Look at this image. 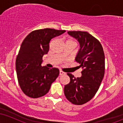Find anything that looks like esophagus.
Listing matches in <instances>:
<instances>
[{
    "label": "esophagus",
    "instance_id": "esophagus-1",
    "mask_svg": "<svg viewBox=\"0 0 123 123\" xmlns=\"http://www.w3.org/2000/svg\"><path fill=\"white\" fill-rule=\"evenodd\" d=\"M65 74V73L63 72L62 71V70H60V76L63 75V74Z\"/></svg>",
    "mask_w": 123,
    "mask_h": 123
}]
</instances>
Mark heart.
I'll return each instance as SVG.
<instances>
[{
    "instance_id": "obj_1",
    "label": "heart",
    "mask_w": 123,
    "mask_h": 123,
    "mask_svg": "<svg viewBox=\"0 0 123 123\" xmlns=\"http://www.w3.org/2000/svg\"><path fill=\"white\" fill-rule=\"evenodd\" d=\"M69 41H71V42H74V41H73V40H69L68 42H69Z\"/></svg>"
}]
</instances>
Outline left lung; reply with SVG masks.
Returning a JSON list of instances; mask_svg holds the SVG:
<instances>
[{"label":"left lung","mask_w":123,"mask_h":123,"mask_svg":"<svg viewBox=\"0 0 123 123\" xmlns=\"http://www.w3.org/2000/svg\"><path fill=\"white\" fill-rule=\"evenodd\" d=\"M68 33L79 42L80 49L75 60L83 70L80 77L67 73L70 82L65 86L64 94L72 104L80 105L90 101L99 88L105 74V54L99 41L87 32Z\"/></svg>","instance_id":"left-lung-1"}]
</instances>
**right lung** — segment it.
<instances>
[{"mask_svg": "<svg viewBox=\"0 0 123 123\" xmlns=\"http://www.w3.org/2000/svg\"><path fill=\"white\" fill-rule=\"evenodd\" d=\"M65 32L51 28L38 29L31 32L22 42L15 67L19 85L28 97L37 98L46 95L58 76V69L41 64L43 56L49 52L51 39Z\"/></svg>", "mask_w": 123, "mask_h": 123, "instance_id": "1", "label": "right lung"}]
</instances>
